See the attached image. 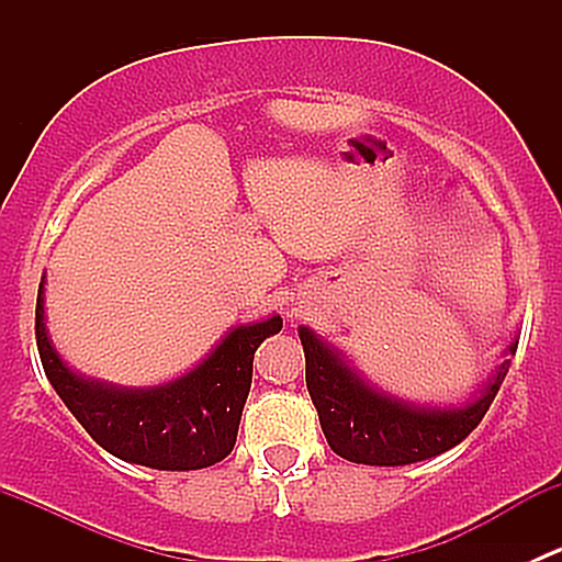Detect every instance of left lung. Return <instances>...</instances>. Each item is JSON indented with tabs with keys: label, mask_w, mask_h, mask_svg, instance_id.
Segmentation results:
<instances>
[{
	"label": "left lung",
	"mask_w": 562,
	"mask_h": 562,
	"mask_svg": "<svg viewBox=\"0 0 562 562\" xmlns=\"http://www.w3.org/2000/svg\"><path fill=\"white\" fill-rule=\"evenodd\" d=\"M299 339L307 361V391L331 451L348 462L378 468L424 462L462 443L490 411L519 345L517 337L506 345L503 359L468 400L438 405L383 391L345 350L310 326H299Z\"/></svg>",
	"instance_id": "1"
}]
</instances>
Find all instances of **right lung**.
<instances>
[{"label":"right lung","instance_id":"1","mask_svg":"<svg viewBox=\"0 0 562 562\" xmlns=\"http://www.w3.org/2000/svg\"><path fill=\"white\" fill-rule=\"evenodd\" d=\"M280 328V315L236 323L181 375L157 386H122L61 359L45 326V274L37 288L35 334L50 386L108 454L155 470H201L234 451L252 356Z\"/></svg>","mask_w":562,"mask_h":562}]
</instances>
